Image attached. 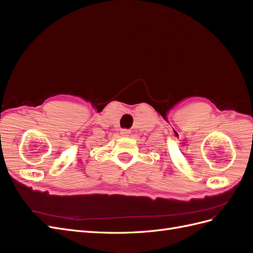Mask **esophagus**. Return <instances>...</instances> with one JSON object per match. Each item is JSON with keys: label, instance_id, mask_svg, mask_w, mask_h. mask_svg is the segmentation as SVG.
I'll return each instance as SVG.
<instances>
[{"label": "esophagus", "instance_id": "34e87169", "mask_svg": "<svg viewBox=\"0 0 253 253\" xmlns=\"http://www.w3.org/2000/svg\"><path fill=\"white\" fill-rule=\"evenodd\" d=\"M120 134H121V135H124V136H126V135H128V134H129V131H128V129H121Z\"/></svg>", "mask_w": 253, "mask_h": 253}]
</instances>
